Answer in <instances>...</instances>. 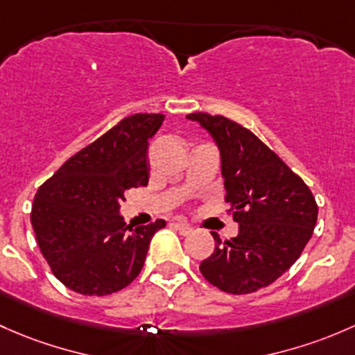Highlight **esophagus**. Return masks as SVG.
Returning <instances> with one entry per match:
<instances>
[{
    "instance_id": "1",
    "label": "esophagus",
    "mask_w": 355,
    "mask_h": 355,
    "mask_svg": "<svg viewBox=\"0 0 355 355\" xmlns=\"http://www.w3.org/2000/svg\"><path fill=\"white\" fill-rule=\"evenodd\" d=\"M173 225H174V227H176L178 231L181 232V234H189V232L193 231L191 225H189L188 222H184V220H173Z\"/></svg>"
}]
</instances>
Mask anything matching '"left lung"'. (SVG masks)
<instances>
[{
	"label": "left lung",
	"instance_id": "1",
	"mask_svg": "<svg viewBox=\"0 0 355 355\" xmlns=\"http://www.w3.org/2000/svg\"><path fill=\"white\" fill-rule=\"evenodd\" d=\"M200 123L220 152L225 202L239 234L222 241L200 265L211 286L250 294L275 282L301 257L311 239L318 205L311 189L248 128L207 112L186 116Z\"/></svg>",
	"mask_w": 355,
	"mask_h": 355
}]
</instances>
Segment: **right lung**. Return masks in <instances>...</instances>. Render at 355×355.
Here are the masks:
<instances>
[{
  "label": "right lung",
  "instance_id": "1",
  "mask_svg": "<svg viewBox=\"0 0 355 355\" xmlns=\"http://www.w3.org/2000/svg\"><path fill=\"white\" fill-rule=\"evenodd\" d=\"M164 114H133L68 159L37 189L31 222L54 277L83 295L130 286L166 220L131 227L124 193L148 182V140Z\"/></svg>",
  "mask_w": 355,
  "mask_h": 355
}]
</instances>
